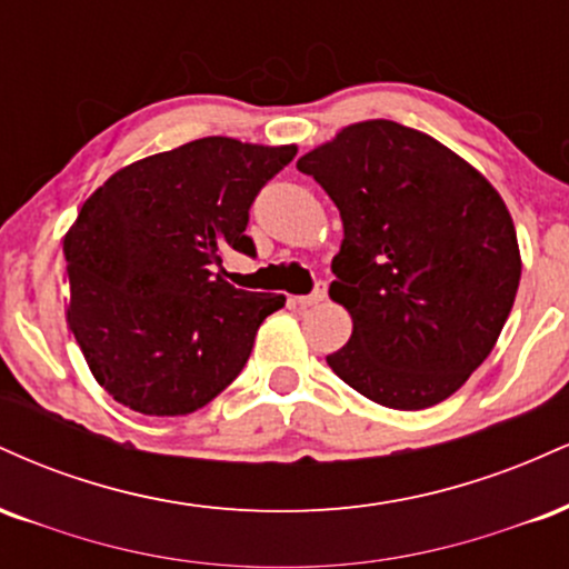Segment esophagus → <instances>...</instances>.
Listing matches in <instances>:
<instances>
[{"label": "esophagus", "instance_id": "34e87169", "mask_svg": "<svg viewBox=\"0 0 569 569\" xmlns=\"http://www.w3.org/2000/svg\"><path fill=\"white\" fill-rule=\"evenodd\" d=\"M323 299H326V283H323V280H318L316 289H312V293H305V297H293V305L310 307V305L323 302Z\"/></svg>", "mask_w": 569, "mask_h": 569}]
</instances>
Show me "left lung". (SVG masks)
Segmentation results:
<instances>
[{"mask_svg": "<svg viewBox=\"0 0 569 569\" xmlns=\"http://www.w3.org/2000/svg\"><path fill=\"white\" fill-rule=\"evenodd\" d=\"M342 217L329 297L352 335L326 356L339 380L390 409H428L498 342L521 278L506 202L452 149L393 120L342 128L299 158Z\"/></svg>", "mask_w": 569, "mask_h": 569, "instance_id": "left-lung-1", "label": "left lung"}]
</instances>
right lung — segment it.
Segmentation results:
<instances>
[{
	"label": "right lung",
	"instance_id": "1",
	"mask_svg": "<svg viewBox=\"0 0 569 569\" xmlns=\"http://www.w3.org/2000/svg\"><path fill=\"white\" fill-rule=\"evenodd\" d=\"M297 154L224 136L189 141L109 176L63 238L69 329L114 401L152 417L206 407L251 356L283 293L234 289L213 272L246 234L259 189Z\"/></svg>",
	"mask_w": 569,
	"mask_h": 569
}]
</instances>
